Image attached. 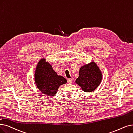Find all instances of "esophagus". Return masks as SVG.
Here are the masks:
<instances>
[{"mask_svg":"<svg viewBox=\"0 0 133 133\" xmlns=\"http://www.w3.org/2000/svg\"><path fill=\"white\" fill-rule=\"evenodd\" d=\"M72 82V79L71 78H68L67 79V83L69 84H71Z\"/></svg>","mask_w":133,"mask_h":133,"instance_id":"esophagus-1","label":"esophagus"}]
</instances>
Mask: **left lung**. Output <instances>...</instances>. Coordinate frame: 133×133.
Instances as JSON below:
<instances>
[{
  "instance_id": "8db88e82",
  "label": "left lung",
  "mask_w": 133,
  "mask_h": 133,
  "mask_svg": "<svg viewBox=\"0 0 133 133\" xmlns=\"http://www.w3.org/2000/svg\"><path fill=\"white\" fill-rule=\"evenodd\" d=\"M102 73L95 63L92 62L80 68L76 82L85 92L95 90L101 82Z\"/></svg>"
}]
</instances>
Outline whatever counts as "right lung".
Wrapping results in <instances>:
<instances>
[{
    "label": "right lung",
    "mask_w": 133,
    "mask_h": 133,
    "mask_svg": "<svg viewBox=\"0 0 133 133\" xmlns=\"http://www.w3.org/2000/svg\"><path fill=\"white\" fill-rule=\"evenodd\" d=\"M35 78L39 90L48 96L55 95L59 86L67 83L66 79L57 76L51 66L43 59L38 63Z\"/></svg>",
    "instance_id": "obj_1"
}]
</instances>
